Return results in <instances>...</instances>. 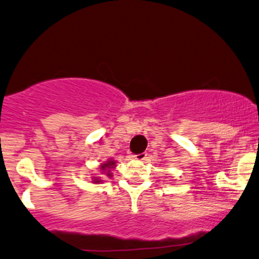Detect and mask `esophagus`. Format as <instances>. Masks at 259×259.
<instances>
[{
    "label": "esophagus",
    "mask_w": 259,
    "mask_h": 259,
    "mask_svg": "<svg viewBox=\"0 0 259 259\" xmlns=\"http://www.w3.org/2000/svg\"><path fill=\"white\" fill-rule=\"evenodd\" d=\"M147 156H148L147 153H141V154H136V155H133V158L138 161H144L147 160Z\"/></svg>",
    "instance_id": "esophagus-1"
}]
</instances>
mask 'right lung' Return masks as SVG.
I'll return each instance as SVG.
<instances>
[{"instance_id":"add662e5","label":"right lung","mask_w":259,"mask_h":259,"mask_svg":"<svg viewBox=\"0 0 259 259\" xmlns=\"http://www.w3.org/2000/svg\"><path fill=\"white\" fill-rule=\"evenodd\" d=\"M115 167H116V161L112 160V159H110V160L103 162V164L100 165V171L101 174H105L107 177H111L112 176L111 170ZM93 182H94V184H100V182H103V180H100L99 177H93Z\"/></svg>"}]
</instances>
